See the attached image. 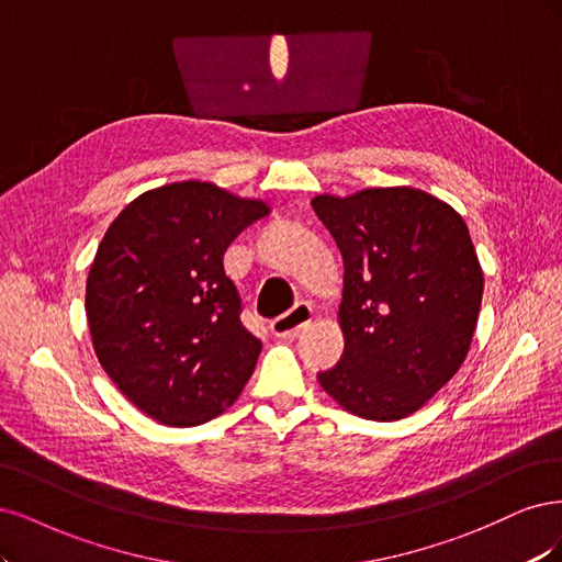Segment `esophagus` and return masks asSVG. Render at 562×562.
I'll use <instances>...</instances> for the list:
<instances>
[{"label":"esophagus","instance_id":"obj_1","mask_svg":"<svg viewBox=\"0 0 562 562\" xmlns=\"http://www.w3.org/2000/svg\"><path fill=\"white\" fill-rule=\"evenodd\" d=\"M311 319H313V307L307 303H296L292 311L270 322V331H273V336L278 338H294L307 327V324H311Z\"/></svg>","mask_w":562,"mask_h":562}]
</instances>
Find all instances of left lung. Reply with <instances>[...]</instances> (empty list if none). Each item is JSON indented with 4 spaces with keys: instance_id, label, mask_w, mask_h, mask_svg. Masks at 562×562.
Returning <instances> with one entry per match:
<instances>
[{
    "instance_id": "8db88e82",
    "label": "left lung",
    "mask_w": 562,
    "mask_h": 562,
    "mask_svg": "<svg viewBox=\"0 0 562 562\" xmlns=\"http://www.w3.org/2000/svg\"><path fill=\"white\" fill-rule=\"evenodd\" d=\"M313 210L342 255L338 322L346 350L317 373L364 420L415 413L458 373L472 346L483 270L462 216L411 187L322 193Z\"/></svg>"
}]
</instances>
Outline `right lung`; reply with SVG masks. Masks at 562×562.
Listing matches in <instances>:
<instances>
[{
	"label": "right lung",
	"mask_w": 562,
	"mask_h": 562,
	"mask_svg": "<svg viewBox=\"0 0 562 562\" xmlns=\"http://www.w3.org/2000/svg\"><path fill=\"white\" fill-rule=\"evenodd\" d=\"M268 212L189 179L137 195L106 228L86 282L90 338L114 385L160 425L216 418L255 373L261 340L243 327L224 251Z\"/></svg>",
	"instance_id": "add662e5"
}]
</instances>
